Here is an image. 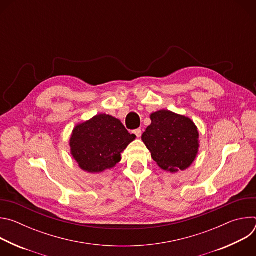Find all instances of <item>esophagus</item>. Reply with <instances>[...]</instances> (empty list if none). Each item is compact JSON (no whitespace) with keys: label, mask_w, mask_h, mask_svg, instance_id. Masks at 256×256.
Segmentation results:
<instances>
[{"label":"esophagus","mask_w":256,"mask_h":256,"mask_svg":"<svg viewBox=\"0 0 256 256\" xmlns=\"http://www.w3.org/2000/svg\"><path fill=\"white\" fill-rule=\"evenodd\" d=\"M134 134L138 138H140V136H142V130H140V128H136V130H134Z\"/></svg>","instance_id":"34e87169"}]
</instances>
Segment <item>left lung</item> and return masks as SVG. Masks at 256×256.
Instances as JSON below:
<instances>
[{
	"instance_id": "8db88e82",
	"label": "left lung",
	"mask_w": 256,
	"mask_h": 256,
	"mask_svg": "<svg viewBox=\"0 0 256 256\" xmlns=\"http://www.w3.org/2000/svg\"><path fill=\"white\" fill-rule=\"evenodd\" d=\"M151 124L142 140L158 166L171 173L188 169L196 160L200 148V134L188 116L170 110H158L150 116Z\"/></svg>"
}]
</instances>
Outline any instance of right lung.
I'll use <instances>...</instances> for the list:
<instances>
[{"instance_id":"right-lung-1","label":"right lung","mask_w":256,"mask_h":256,"mask_svg":"<svg viewBox=\"0 0 256 256\" xmlns=\"http://www.w3.org/2000/svg\"><path fill=\"white\" fill-rule=\"evenodd\" d=\"M134 138L120 120L101 114L74 128L70 154L82 170L101 173L122 160V153Z\"/></svg>"}]
</instances>
